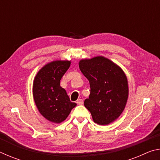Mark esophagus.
Here are the masks:
<instances>
[{"label": "esophagus", "instance_id": "esophagus-1", "mask_svg": "<svg viewBox=\"0 0 160 160\" xmlns=\"http://www.w3.org/2000/svg\"><path fill=\"white\" fill-rule=\"evenodd\" d=\"M77 104H79V105L83 104V99H78V100H77Z\"/></svg>", "mask_w": 160, "mask_h": 160}]
</instances>
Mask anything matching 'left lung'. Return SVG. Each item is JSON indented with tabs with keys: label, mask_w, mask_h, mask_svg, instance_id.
Segmentation results:
<instances>
[{
	"label": "left lung",
	"mask_w": 160,
	"mask_h": 160,
	"mask_svg": "<svg viewBox=\"0 0 160 160\" xmlns=\"http://www.w3.org/2000/svg\"><path fill=\"white\" fill-rule=\"evenodd\" d=\"M79 68L90 85V94L84 105L96 123H112L123 112L128 99L125 73L117 65L102 56L81 60Z\"/></svg>",
	"instance_id": "1"
}]
</instances>
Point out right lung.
I'll return each mask as SVG.
<instances>
[{
  "mask_svg": "<svg viewBox=\"0 0 160 160\" xmlns=\"http://www.w3.org/2000/svg\"><path fill=\"white\" fill-rule=\"evenodd\" d=\"M70 61H56L44 66L38 72L33 84L34 102L41 114L53 123L66 120L77 104L71 102L66 91L60 86L62 77Z\"/></svg>",
  "mask_w": 160,
  "mask_h": 160,
  "instance_id": "obj_1",
  "label": "right lung"
}]
</instances>
